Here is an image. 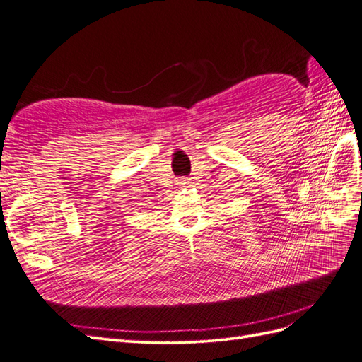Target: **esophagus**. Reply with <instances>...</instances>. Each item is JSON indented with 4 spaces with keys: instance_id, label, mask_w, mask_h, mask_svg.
I'll list each match as a JSON object with an SVG mask.
<instances>
[{
    "instance_id": "obj_1",
    "label": "esophagus",
    "mask_w": 362,
    "mask_h": 362,
    "mask_svg": "<svg viewBox=\"0 0 362 362\" xmlns=\"http://www.w3.org/2000/svg\"><path fill=\"white\" fill-rule=\"evenodd\" d=\"M177 184L180 185V187H187V185L190 184V181H189V178H180L177 181Z\"/></svg>"
}]
</instances>
